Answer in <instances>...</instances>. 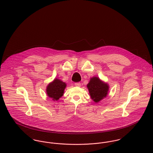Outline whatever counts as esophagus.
I'll use <instances>...</instances> for the list:
<instances>
[{"mask_svg":"<svg viewBox=\"0 0 153 153\" xmlns=\"http://www.w3.org/2000/svg\"><path fill=\"white\" fill-rule=\"evenodd\" d=\"M75 85L76 87H81V83L80 82H76L75 83Z\"/></svg>","mask_w":153,"mask_h":153,"instance_id":"esophagus-1","label":"esophagus"}]
</instances>
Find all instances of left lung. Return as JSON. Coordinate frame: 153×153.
<instances>
[{
    "mask_svg": "<svg viewBox=\"0 0 153 153\" xmlns=\"http://www.w3.org/2000/svg\"><path fill=\"white\" fill-rule=\"evenodd\" d=\"M87 88L91 98L95 102H98L106 97L109 90L108 84L104 82L96 76L91 78Z\"/></svg>",
    "mask_w": 153,
    "mask_h": 153,
    "instance_id": "obj_1",
    "label": "left lung"
}]
</instances>
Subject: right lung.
I'll return each mask as SVG.
<instances>
[{"instance_id": "obj_1", "label": "right lung", "mask_w": 153, "mask_h": 153, "mask_svg": "<svg viewBox=\"0 0 153 153\" xmlns=\"http://www.w3.org/2000/svg\"><path fill=\"white\" fill-rule=\"evenodd\" d=\"M66 84L59 79L55 78L46 87V94L49 98L53 101H57L61 98L64 92Z\"/></svg>"}]
</instances>
